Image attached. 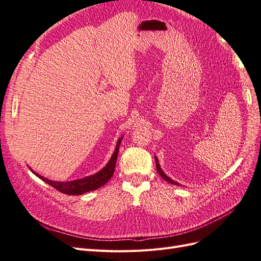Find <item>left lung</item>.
Here are the masks:
<instances>
[{"instance_id":"obj_1","label":"left lung","mask_w":261,"mask_h":261,"mask_svg":"<svg viewBox=\"0 0 261 261\" xmlns=\"http://www.w3.org/2000/svg\"><path fill=\"white\" fill-rule=\"evenodd\" d=\"M155 162H156V169H158V172H159V174L163 177V179H165L166 181H168L169 184H173V185H179L178 182H176V181H174L173 179H170V178L167 176V175H165V173L163 172L162 170V168H161V166H160V163H159V160H158V158H156L155 156Z\"/></svg>"}]
</instances>
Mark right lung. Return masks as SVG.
Returning a JSON list of instances; mask_svg holds the SVG:
<instances>
[{
    "instance_id": "right-lung-1",
    "label": "right lung",
    "mask_w": 261,
    "mask_h": 261,
    "mask_svg": "<svg viewBox=\"0 0 261 261\" xmlns=\"http://www.w3.org/2000/svg\"><path fill=\"white\" fill-rule=\"evenodd\" d=\"M121 140H122V137L118 140L115 151H114L113 155H111V158H110L109 162L107 163V165L103 168H101L99 172H97L92 176H87L84 178H81V179L71 180V181H55V180H49L48 178H44L43 176L35 173L32 168H31V170L37 177H39L41 180L50 185L51 187L56 188L58 191L65 193V195H69V196L83 195V193H85V192L93 191V190L100 188L101 186L108 182L110 178L113 177L114 172H115V167H116V162L118 159L119 146H120Z\"/></svg>"
}]
</instances>
